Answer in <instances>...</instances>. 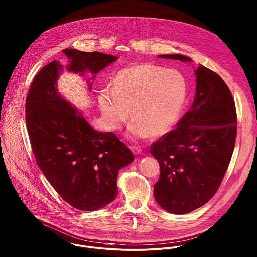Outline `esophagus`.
I'll list each match as a JSON object with an SVG mask.
<instances>
[{"label":"esophagus","mask_w":257,"mask_h":257,"mask_svg":"<svg viewBox=\"0 0 257 257\" xmlns=\"http://www.w3.org/2000/svg\"><path fill=\"white\" fill-rule=\"evenodd\" d=\"M131 150L134 154H139L141 152V148L139 146H136V145H133L131 146Z\"/></svg>","instance_id":"esophagus-1"}]
</instances>
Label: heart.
<instances>
[{"instance_id":"obj_1","label":"heart","mask_w":257,"mask_h":257,"mask_svg":"<svg viewBox=\"0 0 257 257\" xmlns=\"http://www.w3.org/2000/svg\"><path fill=\"white\" fill-rule=\"evenodd\" d=\"M187 95L185 77L177 70L140 64L120 70L112 88L99 92L103 118L111 129H119L131 115L129 132L140 138L165 133L176 122Z\"/></svg>"}]
</instances>
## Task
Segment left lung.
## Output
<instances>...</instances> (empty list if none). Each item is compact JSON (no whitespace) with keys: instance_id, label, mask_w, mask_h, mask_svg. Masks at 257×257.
<instances>
[{"instance_id":"obj_1","label":"left lung","mask_w":257,"mask_h":257,"mask_svg":"<svg viewBox=\"0 0 257 257\" xmlns=\"http://www.w3.org/2000/svg\"><path fill=\"white\" fill-rule=\"evenodd\" d=\"M159 57L192 61L179 54ZM195 74L191 109L150 150L160 166L155 199L174 214L189 213L214 196L230 163L237 134L236 108L228 86L204 66Z\"/></svg>"}]
</instances>
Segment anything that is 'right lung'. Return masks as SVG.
<instances>
[{"label":"right lung","instance_id":"add662e5","mask_svg":"<svg viewBox=\"0 0 257 257\" xmlns=\"http://www.w3.org/2000/svg\"><path fill=\"white\" fill-rule=\"evenodd\" d=\"M63 52L75 73L97 74L117 60L100 52ZM62 70L53 61L34 78L26 98L27 130L37 164L57 193L76 209L93 211L116 198L118 171L134 155L113 132L93 129L59 95L56 81Z\"/></svg>","mask_w":257,"mask_h":257}]
</instances>
